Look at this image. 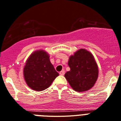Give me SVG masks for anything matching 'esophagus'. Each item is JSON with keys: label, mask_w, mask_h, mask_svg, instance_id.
Returning <instances> with one entry per match:
<instances>
[{"label": "esophagus", "mask_w": 121, "mask_h": 121, "mask_svg": "<svg viewBox=\"0 0 121 121\" xmlns=\"http://www.w3.org/2000/svg\"><path fill=\"white\" fill-rule=\"evenodd\" d=\"M65 71H64V70H63V71H61L60 72V75H65Z\"/></svg>", "instance_id": "esophagus-1"}]
</instances>
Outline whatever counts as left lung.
Returning a JSON list of instances; mask_svg holds the SVG:
<instances>
[{
	"instance_id": "left-lung-1",
	"label": "left lung",
	"mask_w": 121,
	"mask_h": 121,
	"mask_svg": "<svg viewBox=\"0 0 121 121\" xmlns=\"http://www.w3.org/2000/svg\"><path fill=\"white\" fill-rule=\"evenodd\" d=\"M70 71L65 74L72 89L78 92L90 90L94 85L99 75L97 65L92 53L80 49L69 57Z\"/></svg>"
}]
</instances>
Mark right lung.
Instances as JSON below:
<instances>
[{
    "label": "right lung",
    "instance_id": "1",
    "mask_svg": "<svg viewBox=\"0 0 121 121\" xmlns=\"http://www.w3.org/2000/svg\"><path fill=\"white\" fill-rule=\"evenodd\" d=\"M58 75L50 63L49 55L43 50L31 53L24 68L26 83L35 91H41L49 88Z\"/></svg>",
    "mask_w": 121,
    "mask_h": 121
}]
</instances>
